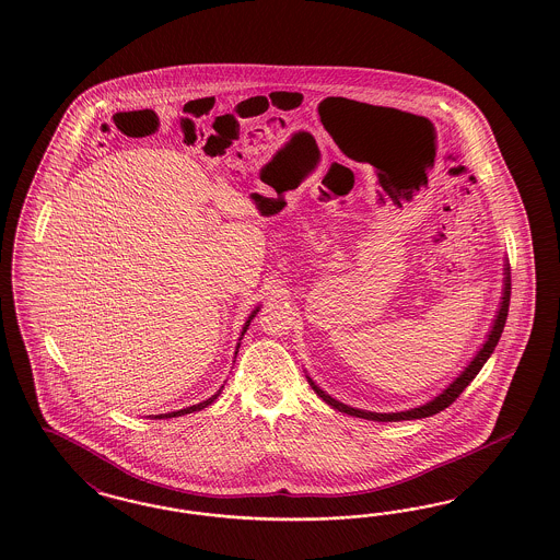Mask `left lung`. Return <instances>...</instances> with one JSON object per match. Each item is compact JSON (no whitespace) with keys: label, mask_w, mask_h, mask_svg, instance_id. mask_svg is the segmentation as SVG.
<instances>
[{"label":"left lung","mask_w":560,"mask_h":560,"mask_svg":"<svg viewBox=\"0 0 560 560\" xmlns=\"http://www.w3.org/2000/svg\"><path fill=\"white\" fill-rule=\"evenodd\" d=\"M502 275H504V279H502L501 306H499V312H497V316H494V320H492V327H490L488 335H486V341H483L482 348H480V351L471 358V362H469L467 366L463 368L462 374H459L451 385L446 386L441 395H436L434 399H430V401L424 404V406L411 407V409H406V411H395V413H376V411H366V409L346 406V404H341V401L332 399V397L328 395L327 390H323V388L316 385V383H314V381L308 376L310 386H312V388H314V393H316L325 404L332 407V409H337V411H341V413H348V416H353V418L372 420V422L420 420V418H428V416H434V413L443 411L444 407L451 406V404L462 395L463 390H465V386L469 385V383L476 378V374L482 370L483 364L488 362V358L492 355V351H494L497 343H499V339H501L502 328H504L506 314H509V302H511V269H509V260H504V270H502Z\"/></svg>","instance_id":"8db88e82"}]
</instances>
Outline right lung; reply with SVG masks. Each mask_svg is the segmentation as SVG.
<instances>
[{"mask_svg": "<svg viewBox=\"0 0 560 560\" xmlns=\"http://www.w3.org/2000/svg\"><path fill=\"white\" fill-rule=\"evenodd\" d=\"M260 310V306H256V308L252 310L250 316H248V320L244 323V327H242V335H240V341H242V337H244V332L248 330V327H250L252 318L256 316V312ZM237 349H240V343L235 346V355H237ZM221 390H223V386L212 395V397H209L207 401H202V404H196V406L190 407H184V409H177V411H172V413H159V416H154V420H163V418H177V416H186V413H194V411H200V409H205V407L211 406L212 401L221 395ZM151 418V416H149Z\"/></svg>", "mask_w": 560, "mask_h": 560, "instance_id": "1", "label": "right lung"}]
</instances>
